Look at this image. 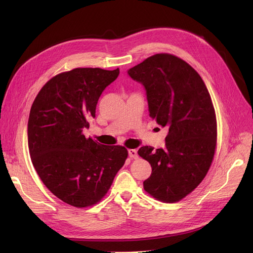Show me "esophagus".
<instances>
[{
    "label": "esophagus",
    "mask_w": 253,
    "mask_h": 253,
    "mask_svg": "<svg viewBox=\"0 0 253 253\" xmlns=\"http://www.w3.org/2000/svg\"><path fill=\"white\" fill-rule=\"evenodd\" d=\"M128 154H129V157H130L131 159H136V158L138 157L137 151H136V150H133V149H130V150L128 151Z\"/></svg>",
    "instance_id": "obj_1"
}]
</instances>
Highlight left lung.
<instances>
[{"instance_id":"left-lung-1","label":"left lung","mask_w":253,"mask_h":253,"mask_svg":"<svg viewBox=\"0 0 253 253\" xmlns=\"http://www.w3.org/2000/svg\"><path fill=\"white\" fill-rule=\"evenodd\" d=\"M128 74L144 86L150 116L168 128L164 149L138 150L152 167L143 189L161 202L180 201L204 179L216 149V117L207 87L188 62L169 53L144 59Z\"/></svg>"}]
</instances>
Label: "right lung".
<instances>
[{"mask_svg": "<svg viewBox=\"0 0 253 253\" xmlns=\"http://www.w3.org/2000/svg\"><path fill=\"white\" fill-rule=\"evenodd\" d=\"M119 74V69L99 68L60 73L32 105L28 139L33 165L53 195L77 208L101 201L128 157L122 145H103L83 134L102 91Z\"/></svg>", "mask_w": 253, "mask_h": 253, "instance_id": "add662e5", "label": "right lung"}]
</instances>
